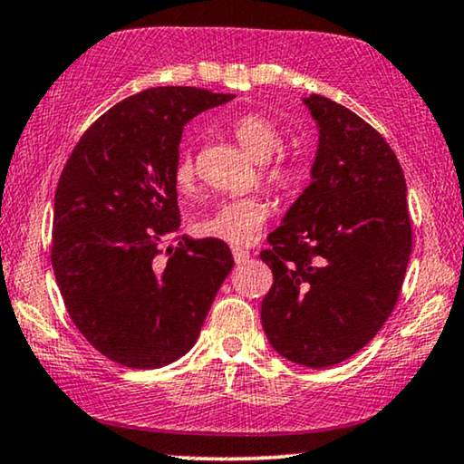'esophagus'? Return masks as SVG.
<instances>
[{"instance_id": "esophagus-1", "label": "esophagus", "mask_w": 464, "mask_h": 464, "mask_svg": "<svg viewBox=\"0 0 464 464\" xmlns=\"http://www.w3.org/2000/svg\"><path fill=\"white\" fill-rule=\"evenodd\" d=\"M231 252H233V258H236L237 265H242V263H246L250 258V252L244 250V248H239V246H233Z\"/></svg>"}]
</instances>
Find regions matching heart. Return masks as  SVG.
Wrapping results in <instances>:
<instances>
[{"instance_id": "heart-1", "label": "heart", "mask_w": 464, "mask_h": 464, "mask_svg": "<svg viewBox=\"0 0 464 464\" xmlns=\"http://www.w3.org/2000/svg\"><path fill=\"white\" fill-rule=\"evenodd\" d=\"M233 138L252 159L261 160V178L277 195H286L299 187L304 176V165L293 154L280 150L284 135L269 116L261 112H244L231 122ZM174 180L180 190H190L197 182V168L193 152L182 150L178 157ZM269 218V203L261 195L239 197L216 203L212 212L195 222V233L199 237L218 239L225 244L246 246L252 244L263 231Z\"/></svg>"}]
</instances>
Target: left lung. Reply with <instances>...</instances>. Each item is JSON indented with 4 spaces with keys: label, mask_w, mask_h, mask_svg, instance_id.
I'll return each mask as SVG.
<instances>
[{
    "label": "left lung",
    "mask_w": 464,
    "mask_h": 464,
    "mask_svg": "<svg viewBox=\"0 0 464 464\" xmlns=\"http://www.w3.org/2000/svg\"><path fill=\"white\" fill-rule=\"evenodd\" d=\"M305 103L320 146L312 184L261 252L274 271L261 320L284 358L323 369L365 348L392 314L411 255V218L388 141L342 103L323 95Z\"/></svg>",
    "instance_id": "8db88e82"
}]
</instances>
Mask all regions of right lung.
<instances>
[{"label": "right lung", "mask_w": 464, "mask_h": 464, "mask_svg": "<svg viewBox=\"0 0 464 464\" xmlns=\"http://www.w3.org/2000/svg\"><path fill=\"white\" fill-rule=\"evenodd\" d=\"M231 99L195 86L141 91L99 116L61 171L54 277L72 323L122 367L187 354L233 267L225 242L178 233L174 180L182 127Z\"/></svg>", "instance_id": "1"}]
</instances>
